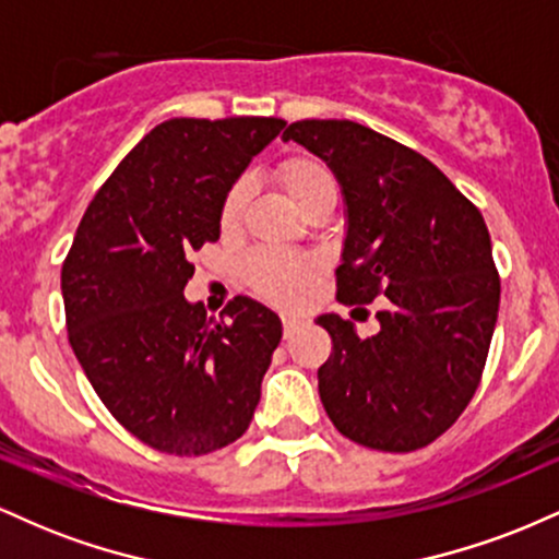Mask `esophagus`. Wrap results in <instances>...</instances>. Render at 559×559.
<instances>
[{"label":"esophagus","mask_w":559,"mask_h":559,"mask_svg":"<svg viewBox=\"0 0 559 559\" xmlns=\"http://www.w3.org/2000/svg\"><path fill=\"white\" fill-rule=\"evenodd\" d=\"M281 323H284V336L288 338V336H294V333H297L301 320L294 318V316H284V318H281Z\"/></svg>","instance_id":"obj_1"}]
</instances>
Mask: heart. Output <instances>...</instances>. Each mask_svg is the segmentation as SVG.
I'll return each mask as SVG.
<instances>
[{"label":"heart","instance_id":"heart-1","mask_svg":"<svg viewBox=\"0 0 559 559\" xmlns=\"http://www.w3.org/2000/svg\"><path fill=\"white\" fill-rule=\"evenodd\" d=\"M278 178L281 186L286 189V194L292 197V202L301 210L312 197H318L320 191L333 189V176L329 165L323 159L312 155H292L281 159L278 165ZM249 197V183L239 178L228 186V191L223 194L221 213H217V223L221 228L236 230L241 223L243 207H247ZM318 262L307 254H294L284 252V249H258L252 258L243 265V275H247V284L254 288V292L262 294L265 299L284 301V305H292L297 301L301 294L310 288L312 281H316Z\"/></svg>","mask_w":559,"mask_h":559}]
</instances>
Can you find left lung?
Masks as SVG:
<instances>
[{"label":"left lung","mask_w":559,"mask_h":559,"mask_svg":"<svg viewBox=\"0 0 559 559\" xmlns=\"http://www.w3.org/2000/svg\"><path fill=\"white\" fill-rule=\"evenodd\" d=\"M331 165L346 199L336 299L373 305L381 331L320 316L331 357L318 391L338 433L381 452H415L463 415L484 376L499 273L484 215L431 159L352 120L284 131Z\"/></svg>","instance_id":"left-lung-1"}]
</instances>
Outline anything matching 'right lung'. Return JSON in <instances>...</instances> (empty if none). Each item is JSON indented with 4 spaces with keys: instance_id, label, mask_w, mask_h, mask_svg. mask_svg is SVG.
Returning <instances> with one entry per match:
<instances>
[{
    "instance_id": "1",
    "label": "right lung",
    "mask_w": 559,
    "mask_h": 559,
    "mask_svg": "<svg viewBox=\"0 0 559 559\" xmlns=\"http://www.w3.org/2000/svg\"><path fill=\"white\" fill-rule=\"evenodd\" d=\"M281 118H173L102 183L62 262L68 338L112 418L157 452L199 457L249 428L281 320L234 297L183 299L191 252L221 236L223 194Z\"/></svg>"
}]
</instances>
